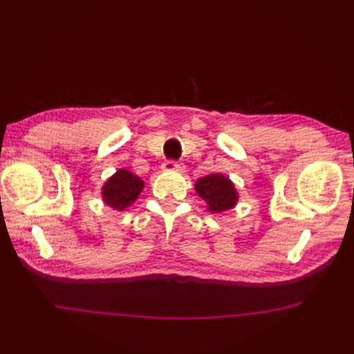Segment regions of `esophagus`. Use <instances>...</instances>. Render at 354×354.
I'll list each match as a JSON object with an SVG mask.
<instances>
[{
  "mask_svg": "<svg viewBox=\"0 0 354 354\" xmlns=\"http://www.w3.org/2000/svg\"><path fill=\"white\" fill-rule=\"evenodd\" d=\"M183 168H185L183 163H178L176 160H168V162L163 163L165 171H182Z\"/></svg>",
  "mask_w": 354,
  "mask_h": 354,
  "instance_id": "obj_1",
  "label": "esophagus"
}]
</instances>
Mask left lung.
Listing matches in <instances>:
<instances>
[{"label": "left lung", "mask_w": 354, "mask_h": 354, "mask_svg": "<svg viewBox=\"0 0 354 354\" xmlns=\"http://www.w3.org/2000/svg\"><path fill=\"white\" fill-rule=\"evenodd\" d=\"M195 192L206 203L210 214H223L236 206L239 195L234 183L223 174H209L195 182Z\"/></svg>", "instance_id": "8db88e82"}]
</instances>
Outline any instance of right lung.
<instances>
[{
	"label": "right lung",
	"mask_w": 354,
	"mask_h": 354,
	"mask_svg": "<svg viewBox=\"0 0 354 354\" xmlns=\"http://www.w3.org/2000/svg\"><path fill=\"white\" fill-rule=\"evenodd\" d=\"M144 180L127 169H118L101 187L104 204L118 212L130 207L144 189Z\"/></svg>",
	"instance_id": "obj_1"
}]
</instances>
